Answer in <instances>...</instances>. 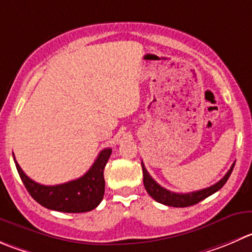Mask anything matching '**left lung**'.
<instances>
[{"instance_id": "obj_1", "label": "left lung", "mask_w": 252, "mask_h": 252, "mask_svg": "<svg viewBox=\"0 0 252 252\" xmlns=\"http://www.w3.org/2000/svg\"><path fill=\"white\" fill-rule=\"evenodd\" d=\"M234 165H235V163L231 165L230 170L225 173V176H224L220 181L214 183L211 187L203 188V189H199V191L196 192H188V193H176V192H171L168 191V189H166V188L161 187V186L149 175L145 166L141 162V167H143V181L146 192H148V193L150 194V197H153L156 202H158V203H162L168 207H176V208H183V207L193 206V204H197L198 202L203 201L204 198H207V197L212 196V194L216 193L217 191H219V189L225 185L228 178L230 177Z\"/></svg>"}]
</instances>
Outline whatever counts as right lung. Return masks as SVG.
<instances>
[{
	"label": "right lung",
	"mask_w": 252,
	"mask_h": 252,
	"mask_svg": "<svg viewBox=\"0 0 252 252\" xmlns=\"http://www.w3.org/2000/svg\"><path fill=\"white\" fill-rule=\"evenodd\" d=\"M111 154V148L103 149L82 177L55 186H44L31 180L19 167L16 158L13 160L27 191L39 204L65 213H85L96 208L103 198V171Z\"/></svg>",
	"instance_id": "add662e5"
}]
</instances>
